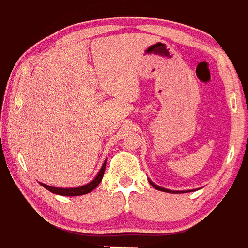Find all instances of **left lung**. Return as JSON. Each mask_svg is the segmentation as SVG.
<instances>
[{"label":"left lung","mask_w":248,"mask_h":248,"mask_svg":"<svg viewBox=\"0 0 248 248\" xmlns=\"http://www.w3.org/2000/svg\"><path fill=\"white\" fill-rule=\"evenodd\" d=\"M149 183L152 184V186H154L155 187L156 190H160V191H164V192H169V193H183V192H186V191H172V190H169V189H164V187H161V186H156L155 183H153L152 181H150L149 179ZM190 191V190H189Z\"/></svg>","instance_id":"8db88e82"}]
</instances>
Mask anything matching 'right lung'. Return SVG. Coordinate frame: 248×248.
<instances>
[{
    "label": "right lung",
    "instance_id": "right-lung-1",
    "mask_svg": "<svg viewBox=\"0 0 248 248\" xmlns=\"http://www.w3.org/2000/svg\"><path fill=\"white\" fill-rule=\"evenodd\" d=\"M105 169H106V161L104 162L102 164L100 171H99L96 177L93 179L92 182L86 184V186H78V187H55V186H46V184L41 183L42 186H44L45 189L49 190V191L56 193V195H61V196H80V195H85V193L91 192L92 190H94L96 186H99V183L101 182L102 177H104L105 173Z\"/></svg>",
    "mask_w": 248,
    "mask_h": 248
}]
</instances>
